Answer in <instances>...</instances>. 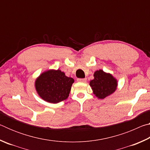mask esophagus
<instances>
[{
  "label": "esophagus",
  "instance_id": "34e87169",
  "mask_svg": "<svg viewBox=\"0 0 150 150\" xmlns=\"http://www.w3.org/2000/svg\"><path fill=\"white\" fill-rule=\"evenodd\" d=\"M78 82H82V83H85L87 81V79H77Z\"/></svg>",
  "mask_w": 150,
  "mask_h": 150
}]
</instances>
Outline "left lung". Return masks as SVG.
<instances>
[{
	"label": "left lung",
	"instance_id": "left-lung-1",
	"mask_svg": "<svg viewBox=\"0 0 150 150\" xmlns=\"http://www.w3.org/2000/svg\"><path fill=\"white\" fill-rule=\"evenodd\" d=\"M89 85L94 95L100 99H103L115 92L118 83L117 80L110 73L100 69L94 73V79L90 81Z\"/></svg>",
	"mask_w": 150,
	"mask_h": 150
}]
</instances>
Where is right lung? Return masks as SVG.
<instances>
[{
    "mask_svg": "<svg viewBox=\"0 0 150 150\" xmlns=\"http://www.w3.org/2000/svg\"><path fill=\"white\" fill-rule=\"evenodd\" d=\"M74 79L68 77L59 69L44 71L36 79L35 87L43 100L50 103H58L67 99Z\"/></svg>",
    "mask_w": 150,
    "mask_h": 150,
    "instance_id": "right-lung-1",
    "label": "right lung"
}]
</instances>
